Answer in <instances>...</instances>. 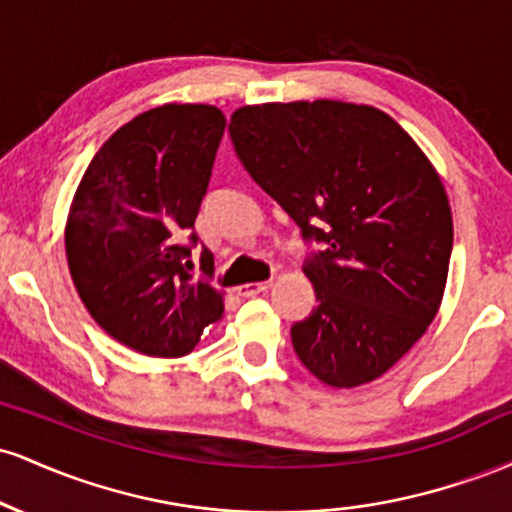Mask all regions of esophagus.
Returning <instances> with one entry per match:
<instances>
[{"mask_svg": "<svg viewBox=\"0 0 512 512\" xmlns=\"http://www.w3.org/2000/svg\"><path fill=\"white\" fill-rule=\"evenodd\" d=\"M269 286H272V281H252V284H243V286H238V293L243 298H252V296H257V293H264L269 289Z\"/></svg>", "mask_w": 512, "mask_h": 512, "instance_id": "esophagus-1", "label": "esophagus"}]
</instances>
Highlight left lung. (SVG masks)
<instances>
[{"mask_svg":"<svg viewBox=\"0 0 512 512\" xmlns=\"http://www.w3.org/2000/svg\"><path fill=\"white\" fill-rule=\"evenodd\" d=\"M228 132L250 178L322 245L303 264L317 308L291 327L298 358L332 387L380 378L445 291L452 214L436 168L370 105H245Z\"/></svg>","mask_w":512,"mask_h":512,"instance_id":"1","label":"left lung"}]
</instances>
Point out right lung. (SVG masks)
<instances>
[{"mask_svg":"<svg viewBox=\"0 0 512 512\" xmlns=\"http://www.w3.org/2000/svg\"><path fill=\"white\" fill-rule=\"evenodd\" d=\"M223 127L214 105H161L117 129L76 187L64 231L74 286L93 320L139 354H190L223 315L209 250L204 276L190 272Z\"/></svg>","mask_w":512,"mask_h":512,"instance_id":"1","label":"right lung"}]
</instances>
